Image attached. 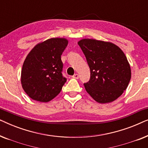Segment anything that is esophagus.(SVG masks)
<instances>
[{
    "label": "esophagus",
    "mask_w": 148,
    "mask_h": 148,
    "mask_svg": "<svg viewBox=\"0 0 148 148\" xmlns=\"http://www.w3.org/2000/svg\"><path fill=\"white\" fill-rule=\"evenodd\" d=\"M72 77L73 79H79V75L78 74H75L73 76H72Z\"/></svg>",
    "instance_id": "34e87169"
}]
</instances>
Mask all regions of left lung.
<instances>
[{
	"mask_svg": "<svg viewBox=\"0 0 148 148\" xmlns=\"http://www.w3.org/2000/svg\"><path fill=\"white\" fill-rule=\"evenodd\" d=\"M90 69L86 92L100 104L112 102L126 90L131 77L130 64L123 50L110 42L84 38L78 42Z\"/></svg>",
	"mask_w": 148,
	"mask_h": 148,
	"instance_id": "obj_1",
	"label": "left lung"
}]
</instances>
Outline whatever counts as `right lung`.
Segmentation results:
<instances>
[{
    "mask_svg": "<svg viewBox=\"0 0 148 148\" xmlns=\"http://www.w3.org/2000/svg\"><path fill=\"white\" fill-rule=\"evenodd\" d=\"M64 38H52L36 44L22 66V88L32 100L48 102L60 92L66 82L60 58L68 44Z\"/></svg>",
    "mask_w": 148,
    "mask_h": 148,
    "instance_id": "right-lung-1",
    "label": "right lung"
}]
</instances>
